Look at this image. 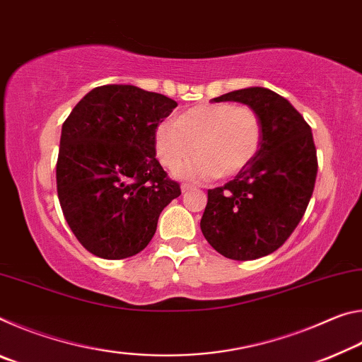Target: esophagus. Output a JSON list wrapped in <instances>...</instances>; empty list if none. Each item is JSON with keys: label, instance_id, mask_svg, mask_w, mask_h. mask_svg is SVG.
<instances>
[{"label": "esophagus", "instance_id": "34e87169", "mask_svg": "<svg viewBox=\"0 0 362 362\" xmlns=\"http://www.w3.org/2000/svg\"><path fill=\"white\" fill-rule=\"evenodd\" d=\"M193 188H194V187L189 185V183H182V185H180L182 193H187V192H189V189H193Z\"/></svg>", "mask_w": 362, "mask_h": 362}]
</instances>
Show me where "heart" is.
Instances as JSON below:
<instances>
[{
	"mask_svg": "<svg viewBox=\"0 0 362 362\" xmlns=\"http://www.w3.org/2000/svg\"><path fill=\"white\" fill-rule=\"evenodd\" d=\"M262 121L254 108L233 103H206L164 121L155 131L159 163L174 169L196 149L199 156L175 170V177L204 182L233 177L259 153Z\"/></svg>",
	"mask_w": 362,
	"mask_h": 362,
	"instance_id": "obj_1",
	"label": "heart"
}]
</instances>
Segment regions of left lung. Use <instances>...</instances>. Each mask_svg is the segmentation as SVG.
Listing matches in <instances>:
<instances>
[{
    "label": "left lung",
    "mask_w": 362,
    "mask_h": 362,
    "mask_svg": "<svg viewBox=\"0 0 362 362\" xmlns=\"http://www.w3.org/2000/svg\"><path fill=\"white\" fill-rule=\"evenodd\" d=\"M212 100L254 108L262 144L246 169L207 192L201 231L226 259H260L283 246L310 203L317 174L313 134L289 100L267 88L233 90Z\"/></svg>",
    "instance_id": "8db88e82"
}]
</instances>
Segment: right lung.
Returning <instances> with one entry per match:
<instances>
[{"label":"right lung","mask_w":362,"mask_h":362,"mask_svg":"<svg viewBox=\"0 0 362 362\" xmlns=\"http://www.w3.org/2000/svg\"><path fill=\"white\" fill-rule=\"evenodd\" d=\"M177 102L132 84H105L86 94L62 126L57 194L83 246L107 260L144 250L159 214L179 198L155 158V131Z\"/></svg>","instance_id":"right-lung-1"}]
</instances>
